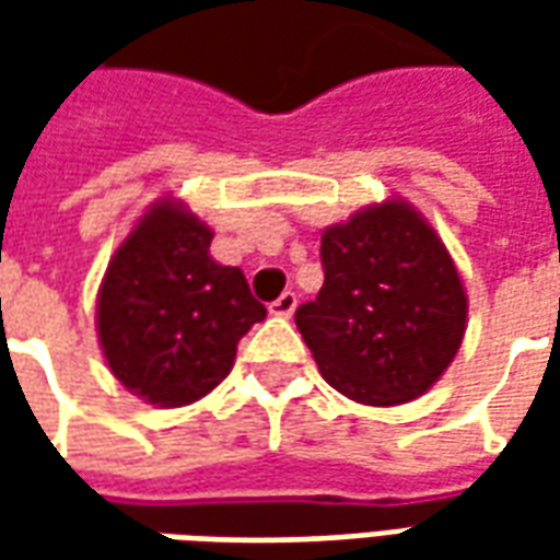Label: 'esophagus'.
I'll return each instance as SVG.
<instances>
[{
  "mask_svg": "<svg viewBox=\"0 0 560 560\" xmlns=\"http://www.w3.org/2000/svg\"><path fill=\"white\" fill-rule=\"evenodd\" d=\"M293 308H296V293L293 291H284L279 296V300H272L269 303V315H276V317H291L293 315Z\"/></svg>",
  "mask_w": 560,
  "mask_h": 560,
  "instance_id": "34e87169",
  "label": "esophagus"
}]
</instances>
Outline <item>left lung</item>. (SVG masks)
Masks as SVG:
<instances>
[{
	"label": "left lung",
	"instance_id": "1",
	"mask_svg": "<svg viewBox=\"0 0 560 560\" xmlns=\"http://www.w3.org/2000/svg\"><path fill=\"white\" fill-rule=\"evenodd\" d=\"M324 288L296 308V329L341 396L393 408L453 363L468 293L453 257L408 200H384L320 233Z\"/></svg>",
	"mask_w": 560,
	"mask_h": 560
}]
</instances>
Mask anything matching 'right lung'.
Here are the masks:
<instances>
[{"label":"right lung","mask_w":560,"mask_h":560,"mask_svg":"<svg viewBox=\"0 0 560 560\" xmlns=\"http://www.w3.org/2000/svg\"><path fill=\"white\" fill-rule=\"evenodd\" d=\"M212 231L183 200L161 197L116 248L95 305L114 377L138 399L183 408L233 369L236 345L267 308L240 267L209 255Z\"/></svg>","instance_id":"obj_1"}]
</instances>
